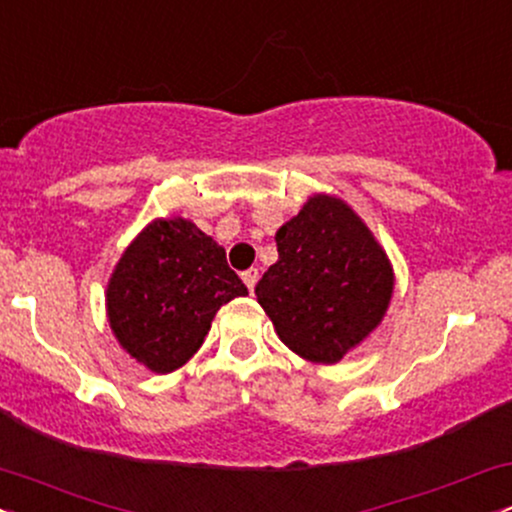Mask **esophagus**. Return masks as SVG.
<instances>
[{
  "mask_svg": "<svg viewBox=\"0 0 512 512\" xmlns=\"http://www.w3.org/2000/svg\"><path fill=\"white\" fill-rule=\"evenodd\" d=\"M257 279H260V272H257L255 267L245 269V272H243V281H245V286H248L250 291H255V284H257Z\"/></svg>",
  "mask_w": 512,
  "mask_h": 512,
  "instance_id": "esophagus-1",
  "label": "esophagus"
}]
</instances>
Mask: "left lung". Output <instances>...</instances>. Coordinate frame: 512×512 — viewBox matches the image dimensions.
<instances>
[{
  "label": "left lung",
  "mask_w": 512,
  "mask_h": 512,
  "mask_svg": "<svg viewBox=\"0 0 512 512\" xmlns=\"http://www.w3.org/2000/svg\"><path fill=\"white\" fill-rule=\"evenodd\" d=\"M279 260L257 281V303L298 356L337 363L383 320L392 269L342 199L317 195L276 233Z\"/></svg>",
  "instance_id": "8db88e82"
}]
</instances>
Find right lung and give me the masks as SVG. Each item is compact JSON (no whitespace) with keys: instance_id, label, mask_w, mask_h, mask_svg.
I'll list each match as a JSON object with an SVG mask.
<instances>
[{"instance_id":"1","label":"right lung","mask_w":512,"mask_h":512,"mask_svg":"<svg viewBox=\"0 0 512 512\" xmlns=\"http://www.w3.org/2000/svg\"><path fill=\"white\" fill-rule=\"evenodd\" d=\"M226 250L192 221L158 219L125 250L108 284V317L127 354L156 373L190 361L223 303L245 296Z\"/></svg>"}]
</instances>
